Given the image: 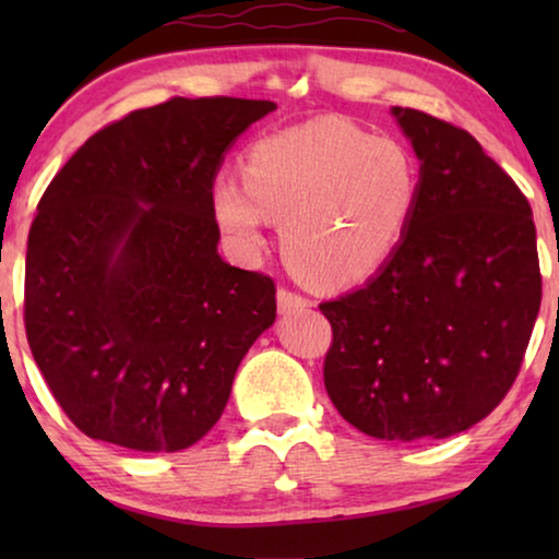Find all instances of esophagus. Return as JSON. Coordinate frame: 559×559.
Segmentation results:
<instances>
[{
    "label": "esophagus",
    "instance_id": "34e87169",
    "mask_svg": "<svg viewBox=\"0 0 559 559\" xmlns=\"http://www.w3.org/2000/svg\"><path fill=\"white\" fill-rule=\"evenodd\" d=\"M277 305H280V312H295V310L310 308L312 300H308V297L300 293H295V289L282 287L277 293Z\"/></svg>",
    "mask_w": 559,
    "mask_h": 559
}]
</instances>
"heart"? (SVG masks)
Instances as JSON below:
<instances>
[{
    "label": "heart",
    "mask_w": 559,
    "mask_h": 559,
    "mask_svg": "<svg viewBox=\"0 0 559 559\" xmlns=\"http://www.w3.org/2000/svg\"><path fill=\"white\" fill-rule=\"evenodd\" d=\"M419 201V163L394 136L316 119L259 140L239 178L213 186V216L243 254L266 218L297 277L341 289L369 280L400 247Z\"/></svg>",
    "instance_id": "obj_1"
}]
</instances>
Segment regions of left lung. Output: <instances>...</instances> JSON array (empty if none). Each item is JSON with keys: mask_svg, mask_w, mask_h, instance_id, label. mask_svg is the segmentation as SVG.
<instances>
[{"mask_svg": "<svg viewBox=\"0 0 559 559\" xmlns=\"http://www.w3.org/2000/svg\"><path fill=\"white\" fill-rule=\"evenodd\" d=\"M392 114L419 157V201L392 259L320 302L325 392L371 438H450L499 407L542 302L537 231L516 182L465 129Z\"/></svg>", "mask_w": 559, "mask_h": 559, "instance_id": "obj_1", "label": "left lung"}]
</instances>
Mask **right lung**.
Returning a JSON list of instances; mask_svg holds the SVG:
<instances>
[{
	"instance_id": "obj_1",
	"label": "right lung",
	"mask_w": 559,
	"mask_h": 559,
	"mask_svg": "<svg viewBox=\"0 0 559 559\" xmlns=\"http://www.w3.org/2000/svg\"><path fill=\"white\" fill-rule=\"evenodd\" d=\"M274 102L182 98L111 121L37 203L25 331L83 435L175 453L224 412L241 358L277 316L262 272L218 257L213 180Z\"/></svg>"
}]
</instances>
